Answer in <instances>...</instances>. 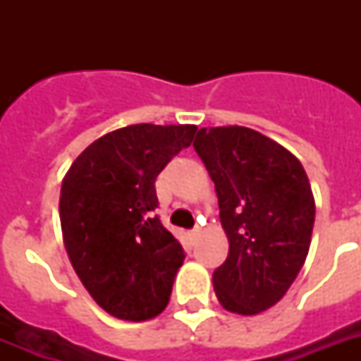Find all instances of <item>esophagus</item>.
Listing matches in <instances>:
<instances>
[{"label":"esophagus","instance_id":"esophagus-1","mask_svg":"<svg viewBox=\"0 0 361 361\" xmlns=\"http://www.w3.org/2000/svg\"><path fill=\"white\" fill-rule=\"evenodd\" d=\"M198 236H200V228H198V226H195V228L189 232V238H191V241H197Z\"/></svg>","mask_w":361,"mask_h":361}]
</instances>
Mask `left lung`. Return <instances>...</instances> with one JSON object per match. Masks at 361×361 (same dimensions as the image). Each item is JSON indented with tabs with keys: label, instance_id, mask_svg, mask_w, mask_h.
<instances>
[{
	"label": "left lung",
	"instance_id": "obj_1",
	"mask_svg": "<svg viewBox=\"0 0 361 361\" xmlns=\"http://www.w3.org/2000/svg\"><path fill=\"white\" fill-rule=\"evenodd\" d=\"M219 198L228 257L214 271L226 311L258 314L285 296L307 258L314 198L302 163L258 130L204 127L195 138Z\"/></svg>",
	"mask_w": 361,
	"mask_h": 361
}]
</instances>
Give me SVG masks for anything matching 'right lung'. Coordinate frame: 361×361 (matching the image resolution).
Segmentation results:
<instances>
[{"mask_svg": "<svg viewBox=\"0 0 361 361\" xmlns=\"http://www.w3.org/2000/svg\"><path fill=\"white\" fill-rule=\"evenodd\" d=\"M197 125H127L90 144L59 197L69 260L99 307L142 322L163 313L185 252L152 212L155 180Z\"/></svg>", "mask_w": 361, "mask_h": 361, "instance_id": "add662e5", "label": "right lung"}]
</instances>
